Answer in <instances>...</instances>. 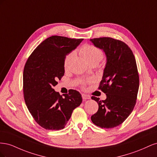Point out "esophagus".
<instances>
[{
	"mask_svg": "<svg viewBox=\"0 0 157 157\" xmlns=\"http://www.w3.org/2000/svg\"><path fill=\"white\" fill-rule=\"evenodd\" d=\"M82 97L83 99H90V96H87V95H85V94H82Z\"/></svg>",
	"mask_w": 157,
	"mask_h": 157,
	"instance_id": "34e87169",
	"label": "esophagus"
}]
</instances>
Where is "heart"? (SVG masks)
Here are the masks:
<instances>
[{
  "label": "heart",
  "mask_w": 157,
  "mask_h": 157,
  "mask_svg": "<svg viewBox=\"0 0 157 157\" xmlns=\"http://www.w3.org/2000/svg\"><path fill=\"white\" fill-rule=\"evenodd\" d=\"M80 52L84 57V58L90 64L94 62L99 63L103 58V52L100 49L98 48V47L93 45H84L81 47V48H80ZM73 56V52H70L69 54L66 56L63 63L65 69H67L68 67V66L70 63V61L72 59Z\"/></svg>",
  "instance_id": "obj_1"
}]
</instances>
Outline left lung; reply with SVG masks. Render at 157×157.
<instances>
[{"mask_svg": "<svg viewBox=\"0 0 157 157\" xmlns=\"http://www.w3.org/2000/svg\"><path fill=\"white\" fill-rule=\"evenodd\" d=\"M105 52L107 63L99 89L106 94L105 100L92 96L98 111L91 117L95 125L113 128L128 117L136 103L140 80L134 54L126 44L110 37L90 39Z\"/></svg>", "mask_w": 157, "mask_h": 157, "instance_id": "obj_1", "label": "left lung"}]
</instances>
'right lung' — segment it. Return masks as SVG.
I'll use <instances>...</instances> for the list:
<instances>
[{
  "mask_svg": "<svg viewBox=\"0 0 157 157\" xmlns=\"http://www.w3.org/2000/svg\"><path fill=\"white\" fill-rule=\"evenodd\" d=\"M82 39L52 36L38 46L27 59L23 69V95L28 110L46 130L65 128L82 96L72 90L65 98L53 88L65 73L64 59Z\"/></svg>",
  "mask_w": 157,
  "mask_h": 157,
  "instance_id": "1",
  "label": "right lung"
}]
</instances>
